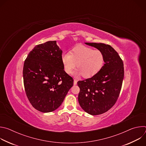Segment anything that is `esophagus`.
<instances>
[{"mask_svg":"<svg viewBox=\"0 0 146 146\" xmlns=\"http://www.w3.org/2000/svg\"><path fill=\"white\" fill-rule=\"evenodd\" d=\"M77 81L76 79H74V81H73L74 85H76V84H77Z\"/></svg>","mask_w":146,"mask_h":146,"instance_id":"obj_1","label":"esophagus"}]
</instances>
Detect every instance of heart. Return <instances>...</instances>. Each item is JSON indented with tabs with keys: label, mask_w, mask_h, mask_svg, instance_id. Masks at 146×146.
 Listing matches in <instances>:
<instances>
[{
	"label": "heart",
	"mask_w": 146,
	"mask_h": 146,
	"mask_svg": "<svg viewBox=\"0 0 146 146\" xmlns=\"http://www.w3.org/2000/svg\"><path fill=\"white\" fill-rule=\"evenodd\" d=\"M60 59L64 69L67 74L72 72L77 64L78 69L74 72V75L77 76L82 74L85 78L95 75L104 64V55L102 51L83 46L75 47L70 53H63Z\"/></svg>",
	"instance_id": "obj_1"
}]
</instances>
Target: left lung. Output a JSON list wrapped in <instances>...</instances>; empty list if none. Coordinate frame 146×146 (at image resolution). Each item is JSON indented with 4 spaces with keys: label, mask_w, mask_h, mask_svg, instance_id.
Wrapping results in <instances>:
<instances>
[{
    "label": "left lung",
    "mask_w": 146,
    "mask_h": 146,
    "mask_svg": "<svg viewBox=\"0 0 146 146\" xmlns=\"http://www.w3.org/2000/svg\"><path fill=\"white\" fill-rule=\"evenodd\" d=\"M102 52L103 66L91 78L77 82L80 89L78 100L81 108L92 115L110 110L119 96L124 76L123 64L117 52L110 45L85 43Z\"/></svg>",
    "instance_id": "1"
}]
</instances>
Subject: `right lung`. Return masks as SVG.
<instances>
[{"instance_id": "obj_1", "label": "right lung", "mask_w": 146, "mask_h": 146, "mask_svg": "<svg viewBox=\"0 0 146 146\" xmlns=\"http://www.w3.org/2000/svg\"><path fill=\"white\" fill-rule=\"evenodd\" d=\"M62 51L56 41L37 45L24 62L23 78L25 92L31 105L39 111L57 109L73 86V79L64 70Z\"/></svg>"}]
</instances>
